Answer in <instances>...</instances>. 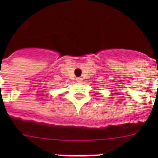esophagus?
Listing matches in <instances>:
<instances>
[{
    "instance_id": "1",
    "label": "esophagus",
    "mask_w": 158,
    "mask_h": 158,
    "mask_svg": "<svg viewBox=\"0 0 158 158\" xmlns=\"http://www.w3.org/2000/svg\"><path fill=\"white\" fill-rule=\"evenodd\" d=\"M76 81L78 82V83H81V82L83 81V79L80 78V77H78V78H76Z\"/></svg>"
}]
</instances>
